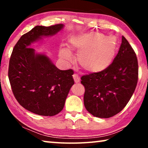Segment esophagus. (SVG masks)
Segmentation results:
<instances>
[{
  "label": "esophagus",
  "mask_w": 148,
  "mask_h": 148,
  "mask_svg": "<svg viewBox=\"0 0 148 148\" xmlns=\"http://www.w3.org/2000/svg\"><path fill=\"white\" fill-rule=\"evenodd\" d=\"M73 78H74V82H76V83H78V82H79V77L77 74H73Z\"/></svg>",
  "instance_id": "34e87169"
}]
</instances>
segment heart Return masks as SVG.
<instances>
[{"instance_id":"1","label":"heart","mask_w":148,"mask_h":148,"mask_svg":"<svg viewBox=\"0 0 148 148\" xmlns=\"http://www.w3.org/2000/svg\"><path fill=\"white\" fill-rule=\"evenodd\" d=\"M71 49L79 53L77 62L82 69L89 73H99L111 65L117 52V40L113 36H105L97 32L75 35L69 41ZM60 57L71 62V53L66 48L60 50Z\"/></svg>"}]
</instances>
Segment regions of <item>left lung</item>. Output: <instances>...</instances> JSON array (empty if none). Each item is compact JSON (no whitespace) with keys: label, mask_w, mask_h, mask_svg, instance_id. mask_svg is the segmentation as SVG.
<instances>
[{"label":"left lung","mask_w":148,"mask_h":148,"mask_svg":"<svg viewBox=\"0 0 148 148\" xmlns=\"http://www.w3.org/2000/svg\"><path fill=\"white\" fill-rule=\"evenodd\" d=\"M138 78L136 53L123 36L118 53L108 68L81 77V84L85 87L84 101L86 110L100 118H109L118 114L131 99Z\"/></svg>","instance_id":"8db88e82"}]
</instances>
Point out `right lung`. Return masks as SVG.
Masks as SVG:
<instances>
[{"label":"right lung","instance_id":"obj_1","mask_svg":"<svg viewBox=\"0 0 148 148\" xmlns=\"http://www.w3.org/2000/svg\"><path fill=\"white\" fill-rule=\"evenodd\" d=\"M62 24L36 26L22 35L9 62L8 77L15 98L21 106L40 116H53L63 109L74 84L72 70L61 71L43 54L35 53L31 43L57 34Z\"/></svg>","mask_w":148,"mask_h":148}]
</instances>
